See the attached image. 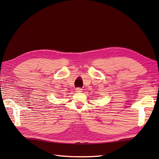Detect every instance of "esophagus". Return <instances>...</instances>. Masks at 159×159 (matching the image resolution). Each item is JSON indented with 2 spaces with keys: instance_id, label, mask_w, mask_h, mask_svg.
<instances>
[{
  "instance_id": "1",
  "label": "esophagus",
  "mask_w": 159,
  "mask_h": 159,
  "mask_svg": "<svg viewBox=\"0 0 159 159\" xmlns=\"http://www.w3.org/2000/svg\"><path fill=\"white\" fill-rule=\"evenodd\" d=\"M76 92H78V93H80V92H83V89H81V88H76Z\"/></svg>"
}]
</instances>
